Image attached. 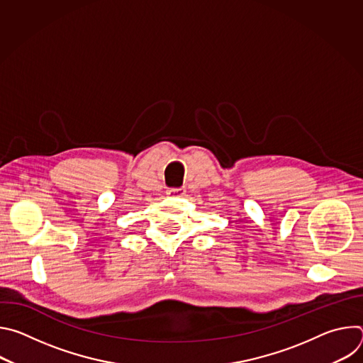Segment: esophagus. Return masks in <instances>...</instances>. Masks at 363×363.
<instances>
[{"instance_id": "esophagus-1", "label": "esophagus", "mask_w": 363, "mask_h": 363, "mask_svg": "<svg viewBox=\"0 0 363 363\" xmlns=\"http://www.w3.org/2000/svg\"><path fill=\"white\" fill-rule=\"evenodd\" d=\"M185 194V188L181 186V188H169L168 189V195L169 196H182Z\"/></svg>"}]
</instances>
